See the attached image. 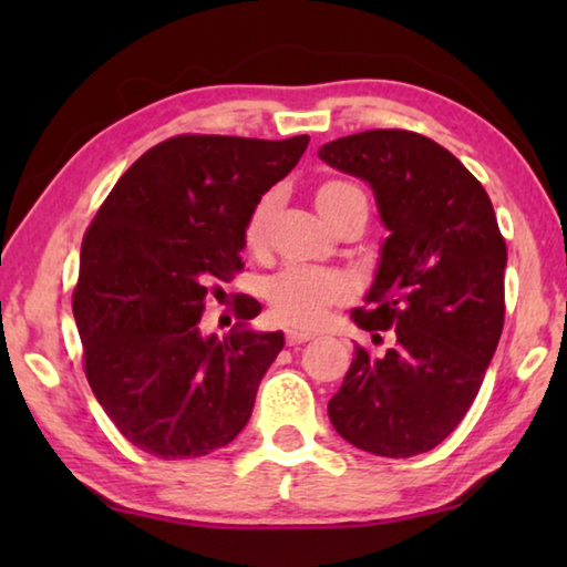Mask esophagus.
Here are the masks:
<instances>
[{
	"instance_id": "34e87169",
	"label": "esophagus",
	"mask_w": 567,
	"mask_h": 567,
	"mask_svg": "<svg viewBox=\"0 0 567 567\" xmlns=\"http://www.w3.org/2000/svg\"><path fill=\"white\" fill-rule=\"evenodd\" d=\"M285 338H287V344H302V342H307V340H312V332L290 328V330H287Z\"/></svg>"
}]
</instances>
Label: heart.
Returning <instances> with one entry per match:
<instances>
[{"instance_id":"obj_1","label":"heart","mask_w":567,"mask_h":567,"mask_svg":"<svg viewBox=\"0 0 567 567\" xmlns=\"http://www.w3.org/2000/svg\"><path fill=\"white\" fill-rule=\"evenodd\" d=\"M358 187L342 179H330L320 185L318 209L322 217H328L342 199L350 195H358ZM277 205L275 192H265L249 209L245 223V245L247 249H262L267 237V219H270L272 209ZM348 292V282L344 277L330 270H315V267L302 265H287L280 272H275L270 280L265 282V297L270 302L272 315L280 322L300 324V328H315L324 318L332 302H338Z\"/></svg>"}]
</instances>
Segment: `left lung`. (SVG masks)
<instances>
[{
	"instance_id": "1",
	"label": "left lung",
	"mask_w": 567,
	"mask_h": 567,
	"mask_svg": "<svg viewBox=\"0 0 567 567\" xmlns=\"http://www.w3.org/2000/svg\"><path fill=\"white\" fill-rule=\"evenodd\" d=\"M320 159L375 192L390 235L358 328L395 344L354 358L328 412L350 445L380 457L427 453L473 405L505 320L507 249L483 185L453 152L408 130L332 140Z\"/></svg>"
}]
</instances>
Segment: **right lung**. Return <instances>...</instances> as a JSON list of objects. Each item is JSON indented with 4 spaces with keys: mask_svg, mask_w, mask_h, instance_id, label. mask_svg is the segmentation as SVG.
<instances>
[{
    "mask_svg": "<svg viewBox=\"0 0 567 567\" xmlns=\"http://www.w3.org/2000/svg\"><path fill=\"white\" fill-rule=\"evenodd\" d=\"M310 137L179 134L124 172L84 235L72 312L84 372L132 445L162 460L203 457L252 415L282 332H257L260 305H237L223 340L199 318L207 282L243 270L245 223L292 172Z\"/></svg>",
    "mask_w": 567,
    "mask_h": 567,
    "instance_id": "1",
    "label": "right lung"
}]
</instances>
